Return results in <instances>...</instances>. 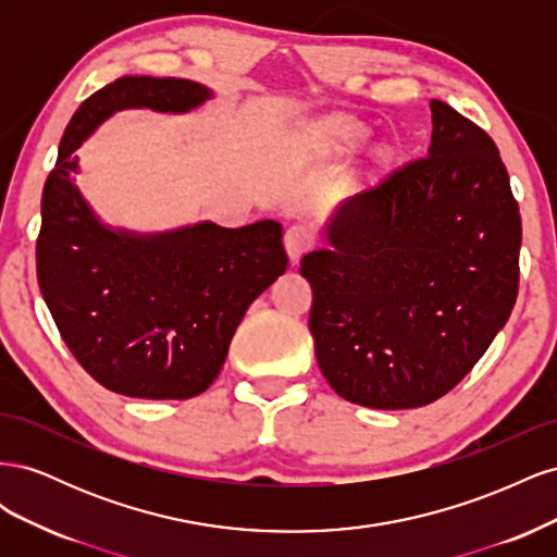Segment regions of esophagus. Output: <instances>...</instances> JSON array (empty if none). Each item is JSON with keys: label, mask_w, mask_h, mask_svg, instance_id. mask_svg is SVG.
I'll return each instance as SVG.
<instances>
[{"label": "esophagus", "mask_w": 557, "mask_h": 557, "mask_svg": "<svg viewBox=\"0 0 557 557\" xmlns=\"http://www.w3.org/2000/svg\"><path fill=\"white\" fill-rule=\"evenodd\" d=\"M313 242H315V237H313L311 227L301 225V223L290 225L288 230H285V234H283L285 252H288V258H290L293 262H297L301 256H305V252L313 246Z\"/></svg>", "instance_id": "esophagus-1"}]
</instances>
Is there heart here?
Returning a JSON list of instances; mask_svg holds the SVG:
<instances>
[{
	"instance_id": "b5f03b06",
	"label": "heart",
	"mask_w": 557,
	"mask_h": 557,
	"mask_svg": "<svg viewBox=\"0 0 557 557\" xmlns=\"http://www.w3.org/2000/svg\"><path fill=\"white\" fill-rule=\"evenodd\" d=\"M367 139V129L346 115H332L318 121L311 129V144L315 150H330V153H344L352 150Z\"/></svg>"
}]
</instances>
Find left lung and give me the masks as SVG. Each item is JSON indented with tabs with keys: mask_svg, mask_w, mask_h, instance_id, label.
<instances>
[{
	"mask_svg": "<svg viewBox=\"0 0 557 557\" xmlns=\"http://www.w3.org/2000/svg\"><path fill=\"white\" fill-rule=\"evenodd\" d=\"M428 156L344 199L301 258L309 330L332 391L369 409L444 397L507 323L520 213L495 141L432 99Z\"/></svg>",
	"mask_w": 557,
	"mask_h": 557,
	"instance_id": "obj_1",
	"label": "left lung"
}]
</instances>
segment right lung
I'll list each match as a JSON object with an SVG mask.
<instances>
[{"label":"right lung","mask_w":557,"mask_h":557,"mask_svg":"<svg viewBox=\"0 0 557 557\" xmlns=\"http://www.w3.org/2000/svg\"><path fill=\"white\" fill-rule=\"evenodd\" d=\"M213 92L123 76L78 107L41 197L37 278L62 339L109 391L188 399L215 381L244 313L288 267L276 221L139 234L99 221L74 183L76 150L123 109L188 113Z\"/></svg>","instance_id":"right-lung-1"}]
</instances>
